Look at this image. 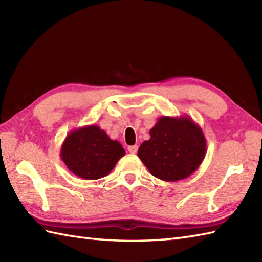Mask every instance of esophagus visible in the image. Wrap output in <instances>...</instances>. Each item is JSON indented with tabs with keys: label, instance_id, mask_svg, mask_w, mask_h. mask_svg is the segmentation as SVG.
I'll return each mask as SVG.
<instances>
[{
	"label": "esophagus",
	"instance_id": "obj_1",
	"mask_svg": "<svg viewBox=\"0 0 262 262\" xmlns=\"http://www.w3.org/2000/svg\"><path fill=\"white\" fill-rule=\"evenodd\" d=\"M137 149H138V146H137V145L128 146V152L132 153V154H135V153H137Z\"/></svg>",
	"mask_w": 262,
	"mask_h": 262
}]
</instances>
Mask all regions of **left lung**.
Wrapping results in <instances>:
<instances>
[{"instance_id":"8db88e82","label":"left lung","mask_w":262,"mask_h":262,"mask_svg":"<svg viewBox=\"0 0 262 262\" xmlns=\"http://www.w3.org/2000/svg\"><path fill=\"white\" fill-rule=\"evenodd\" d=\"M149 135L151 138L142 143L137 155L149 173L161 180L186 179L205 159V135L190 117H160Z\"/></svg>"}]
</instances>
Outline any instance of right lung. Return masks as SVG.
<instances>
[{"instance_id": "right-lung-1", "label": "right lung", "mask_w": 262, "mask_h": 262, "mask_svg": "<svg viewBox=\"0 0 262 262\" xmlns=\"http://www.w3.org/2000/svg\"><path fill=\"white\" fill-rule=\"evenodd\" d=\"M125 149L97 125L72 130L60 147V159L76 177L97 180L108 176Z\"/></svg>"}]
</instances>
